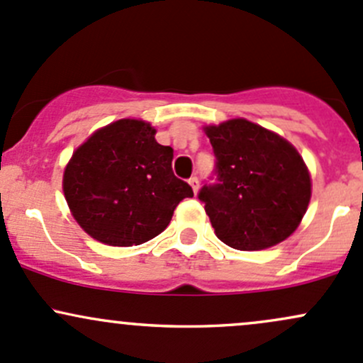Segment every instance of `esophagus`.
Masks as SVG:
<instances>
[{"mask_svg":"<svg viewBox=\"0 0 363 363\" xmlns=\"http://www.w3.org/2000/svg\"><path fill=\"white\" fill-rule=\"evenodd\" d=\"M189 184H191L193 191H194V194H196V193H198V189H200V181H198L196 175H193V177L189 179Z\"/></svg>","mask_w":363,"mask_h":363,"instance_id":"1","label":"esophagus"}]
</instances>
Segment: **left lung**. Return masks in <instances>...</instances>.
I'll list each match as a JSON object with an SVG mask.
<instances>
[{
  "mask_svg": "<svg viewBox=\"0 0 363 363\" xmlns=\"http://www.w3.org/2000/svg\"><path fill=\"white\" fill-rule=\"evenodd\" d=\"M217 182L205 184V203L217 238L236 250H262L299 226L311 198L308 167L278 133L243 118L208 125Z\"/></svg>",
  "mask_w": 363,
  "mask_h": 363,
  "instance_id": "8db88e82",
  "label": "left lung"
}]
</instances>
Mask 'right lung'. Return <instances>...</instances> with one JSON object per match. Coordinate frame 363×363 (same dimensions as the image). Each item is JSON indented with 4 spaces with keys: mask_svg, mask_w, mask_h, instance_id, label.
<instances>
[{
    "mask_svg": "<svg viewBox=\"0 0 363 363\" xmlns=\"http://www.w3.org/2000/svg\"><path fill=\"white\" fill-rule=\"evenodd\" d=\"M143 120H118L72 152L62 179L76 223L113 247L140 245L169 226L175 207L193 196L172 172L174 150Z\"/></svg>",
    "mask_w": 363,
    "mask_h": 363,
    "instance_id": "add662e5",
    "label": "right lung"
}]
</instances>
